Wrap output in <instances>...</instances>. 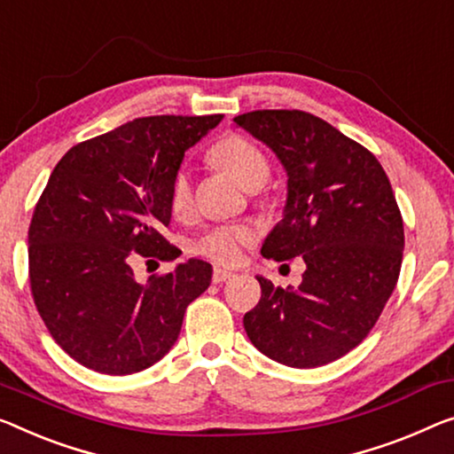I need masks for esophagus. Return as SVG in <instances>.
<instances>
[{
	"mask_svg": "<svg viewBox=\"0 0 454 454\" xmlns=\"http://www.w3.org/2000/svg\"><path fill=\"white\" fill-rule=\"evenodd\" d=\"M234 277V273L232 270H228V269H214V273H212V281L214 283H226V281H230Z\"/></svg>",
	"mask_w": 454,
	"mask_h": 454,
	"instance_id": "1",
	"label": "esophagus"
}]
</instances>
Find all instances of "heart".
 Listing matches in <instances>:
<instances>
[{
	"instance_id": "b5f03b06",
	"label": "heart",
	"mask_w": 454,
	"mask_h": 454,
	"mask_svg": "<svg viewBox=\"0 0 454 454\" xmlns=\"http://www.w3.org/2000/svg\"><path fill=\"white\" fill-rule=\"evenodd\" d=\"M207 159L214 167L224 171L236 184L245 189H259L269 179L270 165L262 148L242 134H228L209 148ZM269 198H262L261 204L269 206ZM168 206L177 218H187L193 207L192 181L184 168L175 173L168 192ZM256 232L247 224H224L214 226L193 242V250L206 259L220 265H236L242 261L247 248L254 245Z\"/></svg>"
}]
</instances>
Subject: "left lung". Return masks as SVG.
Masks as SVG:
<instances>
[{
  "instance_id": "left-lung-1",
  "label": "left lung",
  "mask_w": 454,
  "mask_h": 454,
  "mask_svg": "<svg viewBox=\"0 0 454 454\" xmlns=\"http://www.w3.org/2000/svg\"><path fill=\"white\" fill-rule=\"evenodd\" d=\"M265 142L287 171L286 215L261 254L301 256L297 289L265 277L245 314L250 342L297 369L322 367L358 347L394 294L403 256V220L375 154L301 110H254L234 118Z\"/></svg>"
}]
</instances>
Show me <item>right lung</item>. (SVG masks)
I'll list each match as a JSON object with an SVG mask.
<instances>
[{
  "label": "right lung",
  "mask_w": 454,
  "mask_h": 454,
  "mask_svg": "<svg viewBox=\"0 0 454 454\" xmlns=\"http://www.w3.org/2000/svg\"><path fill=\"white\" fill-rule=\"evenodd\" d=\"M212 116H146L79 142L51 173L28 228L30 292L60 348L106 375H132L177 340L189 303L212 281L192 259L173 273L134 279L137 259L181 254L162 228L168 192Z\"/></svg>",
  "instance_id": "add662e5"
}]
</instances>
